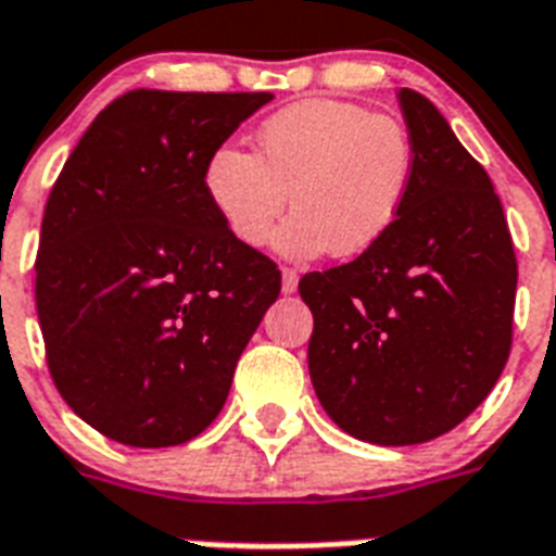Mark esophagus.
<instances>
[{"mask_svg": "<svg viewBox=\"0 0 556 556\" xmlns=\"http://www.w3.org/2000/svg\"><path fill=\"white\" fill-rule=\"evenodd\" d=\"M281 290L283 292L299 290V273H295V269H290V266H283L281 269Z\"/></svg>", "mask_w": 556, "mask_h": 556, "instance_id": "1", "label": "esophagus"}]
</instances>
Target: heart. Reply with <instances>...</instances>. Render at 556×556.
<instances>
[{"label":"heart","instance_id":"obj_1","mask_svg":"<svg viewBox=\"0 0 556 556\" xmlns=\"http://www.w3.org/2000/svg\"><path fill=\"white\" fill-rule=\"evenodd\" d=\"M257 156L235 144L211 150L202 167L205 197L243 247L278 235L287 255L354 257L397 223L415 179L412 136L397 118L333 98L299 101L257 127Z\"/></svg>","mask_w":556,"mask_h":556}]
</instances>
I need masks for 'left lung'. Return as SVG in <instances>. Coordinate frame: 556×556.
<instances>
[{"mask_svg":"<svg viewBox=\"0 0 556 556\" xmlns=\"http://www.w3.org/2000/svg\"><path fill=\"white\" fill-rule=\"evenodd\" d=\"M415 179L374 249L299 281L307 363L339 429L380 446L450 432L496 386L514 342L516 255L488 170L434 103L400 89Z\"/></svg>","mask_w":556,"mask_h":556,"instance_id":"1","label":"left lung"}]
</instances>
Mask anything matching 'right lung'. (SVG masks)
I'll return each mask as SVG.
<instances>
[{"label":"right lung","instance_id":"obj_1","mask_svg":"<svg viewBox=\"0 0 556 556\" xmlns=\"http://www.w3.org/2000/svg\"><path fill=\"white\" fill-rule=\"evenodd\" d=\"M269 92L132 89L98 113L51 188L37 316L60 397L127 446H176L219 415L278 292L202 188L211 150Z\"/></svg>","mask_w":556,"mask_h":556}]
</instances>
